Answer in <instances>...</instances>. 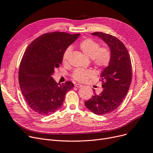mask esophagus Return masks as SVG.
<instances>
[{"label":"esophagus","mask_w":153,"mask_h":153,"mask_svg":"<svg viewBox=\"0 0 153 153\" xmlns=\"http://www.w3.org/2000/svg\"><path fill=\"white\" fill-rule=\"evenodd\" d=\"M75 87H82V85L81 84H76Z\"/></svg>","instance_id":"1"}]
</instances>
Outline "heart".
Here are the masks:
<instances>
[{
	"instance_id": "b5f03b06",
	"label": "heart",
	"mask_w": 153,
	"mask_h": 153,
	"mask_svg": "<svg viewBox=\"0 0 153 153\" xmlns=\"http://www.w3.org/2000/svg\"><path fill=\"white\" fill-rule=\"evenodd\" d=\"M79 48L82 53L92 59L94 65L100 69L107 67L110 61L111 53L107 47H100V44L91 38L83 39L79 43ZM71 48H69L64 51L62 56V62L66 63L68 61ZM95 76V72L91 69H77L73 73L72 77L77 81L84 82Z\"/></svg>"
}]
</instances>
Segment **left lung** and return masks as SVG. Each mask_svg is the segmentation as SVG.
<instances>
[{
  "instance_id": "left-lung-1",
  "label": "left lung",
  "mask_w": 153,
  "mask_h": 153,
  "mask_svg": "<svg viewBox=\"0 0 153 153\" xmlns=\"http://www.w3.org/2000/svg\"><path fill=\"white\" fill-rule=\"evenodd\" d=\"M109 47L111 59L101 73L103 91L85 102V106L94 114L103 115L114 111L125 99L131 82V63L128 50L117 38L102 32H94Z\"/></svg>"
}]
</instances>
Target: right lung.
I'll use <instances>...</instances> for the list:
<instances>
[{
  "mask_svg": "<svg viewBox=\"0 0 153 153\" xmlns=\"http://www.w3.org/2000/svg\"><path fill=\"white\" fill-rule=\"evenodd\" d=\"M79 36L59 31L48 33L27 48L20 64L19 81L24 98L35 113L43 116L54 113L74 87L71 81L57 83L52 76L62 63L64 51Z\"/></svg>",
  "mask_w": 153,
  "mask_h": 153,
  "instance_id": "obj_1",
  "label": "right lung"
}]
</instances>
